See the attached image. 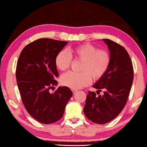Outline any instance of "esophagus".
<instances>
[{
  "label": "esophagus",
  "instance_id": "34e87169",
  "mask_svg": "<svg viewBox=\"0 0 147 147\" xmlns=\"http://www.w3.org/2000/svg\"><path fill=\"white\" fill-rule=\"evenodd\" d=\"M72 92H73V94H75L76 92H78L77 90H75V89H72Z\"/></svg>",
  "mask_w": 147,
  "mask_h": 147
}]
</instances>
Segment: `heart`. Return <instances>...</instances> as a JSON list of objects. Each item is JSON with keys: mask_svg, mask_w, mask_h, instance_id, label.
Wrapping results in <instances>:
<instances>
[{"mask_svg": "<svg viewBox=\"0 0 147 147\" xmlns=\"http://www.w3.org/2000/svg\"><path fill=\"white\" fill-rule=\"evenodd\" d=\"M74 60L82 61L79 67L80 73L67 72L60 78L61 84L73 89H79L89 84L92 80H99L105 74L111 64V55L105 50H99L90 44H84L68 52L62 50L55 58V64L60 71L68 69Z\"/></svg>", "mask_w": 147, "mask_h": 147, "instance_id": "obj_1", "label": "heart"}]
</instances>
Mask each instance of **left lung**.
I'll list each match as a JSON object with an SVG mask.
<instances>
[{
    "label": "left lung",
    "mask_w": 147,
    "mask_h": 147,
    "mask_svg": "<svg viewBox=\"0 0 147 147\" xmlns=\"http://www.w3.org/2000/svg\"><path fill=\"white\" fill-rule=\"evenodd\" d=\"M108 46L111 64L103 77L93 87L97 94L103 90V95L89 91L86 97L84 113L88 119L105 124L119 115L127 103L134 80V68L126 50L109 39H103Z\"/></svg>",
    "instance_id": "left-lung-1"
}]
</instances>
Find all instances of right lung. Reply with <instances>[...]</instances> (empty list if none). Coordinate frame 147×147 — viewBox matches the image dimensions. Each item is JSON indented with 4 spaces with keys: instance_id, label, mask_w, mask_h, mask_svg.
I'll use <instances>...</instances> for the list:
<instances>
[{
    "instance_id": "right-lung-1",
    "label": "right lung",
    "mask_w": 147,
    "mask_h": 147,
    "mask_svg": "<svg viewBox=\"0 0 147 147\" xmlns=\"http://www.w3.org/2000/svg\"><path fill=\"white\" fill-rule=\"evenodd\" d=\"M67 43L38 39L23 49L17 63L16 80L25 108L32 118L44 124L61 119L73 95L67 86H59L53 93L50 92L58 84L55 58Z\"/></svg>"
}]
</instances>
